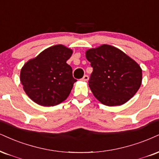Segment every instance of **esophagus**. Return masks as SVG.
Listing matches in <instances>:
<instances>
[{
    "label": "esophagus",
    "mask_w": 159,
    "mask_h": 159,
    "mask_svg": "<svg viewBox=\"0 0 159 159\" xmlns=\"http://www.w3.org/2000/svg\"><path fill=\"white\" fill-rule=\"evenodd\" d=\"M81 80H82V81H84V82H87L88 80H89V76L85 75L83 78H82Z\"/></svg>",
    "instance_id": "1"
}]
</instances>
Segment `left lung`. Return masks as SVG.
Instances as JSON below:
<instances>
[{"mask_svg": "<svg viewBox=\"0 0 159 159\" xmlns=\"http://www.w3.org/2000/svg\"><path fill=\"white\" fill-rule=\"evenodd\" d=\"M85 57L93 68L89 87L102 104L107 106L121 105L139 89L142 68L122 51L103 44L88 49Z\"/></svg>", "mask_w": 159, "mask_h": 159, "instance_id": "left-lung-1", "label": "left lung"}]
</instances>
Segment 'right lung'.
<instances>
[{"mask_svg":"<svg viewBox=\"0 0 159 159\" xmlns=\"http://www.w3.org/2000/svg\"><path fill=\"white\" fill-rule=\"evenodd\" d=\"M73 51L63 45L51 46L23 65L20 80L27 96L45 107L66 100L76 81L66 61Z\"/></svg>","mask_w":159,"mask_h":159,"instance_id":"1","label":"right lung"}]
</instances>
